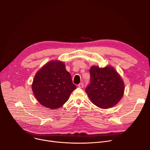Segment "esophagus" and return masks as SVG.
<instances>
[{
    "label": "esophagus",
    "instance_id": "obj_1",
    "mask_svg": "<svg viewBox=\"0 0 150 150\" xmlns=\"http://www.w3.org/2000/svg\"><path fill=\"white\" fill-rule=\"evenodd\" d=\"M83 86H84V85H83V83H82V82L78 85V87L80 88H83Z\"/></svg>",
    "mask_w": 150,
    "mask_h": 150
}]
</instances>
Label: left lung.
Segmentation results:
<instances>
[{
  "instance_id": "8db88e82",
  "label": "left lung",
  "mask_w": 150,
  "mask_h": 150,
  "mask_svg": "<svg viewBox=\"0 0 150 150\" xmlns=\"http://www.w3.org/2000/svg\"><path fill=\"white\" fill-rule=\"evenodd\" d=\"M90 82L85 89L92 103L96 106L107 109L120 101L123 96V80L112 67L90 68Z\"/></svg>"
}]
</instances>
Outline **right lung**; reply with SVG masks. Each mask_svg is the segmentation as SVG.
I'll list each match as a JSON object with an SVG mask.
<instances>
[{"label":"right lung","mask_w":150,"mask_h":150,"mask_svg":"<svg viewBox=\"0 0 150 150\" xmlns=\"http://www.w3.org/2000/svg\"><path fill=\"white\" fill-rule=\"evenodd\" d=\"M37 100L49 109H57L67 101L76 88L70 73L65 64L52 61L46 64L36 73L32 85Z\"/></svg>","instance_id":"1"}]
</instances>
